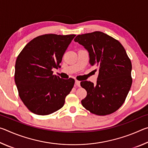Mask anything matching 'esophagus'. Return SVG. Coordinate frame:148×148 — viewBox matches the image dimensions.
<instances>
[{"label": "esophagus", "mask_w": 148, "mask_h": 148, "mask_svg": "<svg viewBox=\"0 0 148 148\" xmlns=\"http://www.w3.org/2000/svg\"><path fill=\"white\" fill-rule=\"evenodd\" d=\"M75 84H76L77 86L79 87L80 86V82L78 81V80H76V81H75Z\"/></svg>", "instance_id": "obj_1"}]
</instances>
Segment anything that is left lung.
I'll return each mask as SVG.
<instances>
[{
    "mask_svg": "<svg viewBox=\"0 0 148 148\" xmlns=\"http://www.w3.org/2000/svg\"><path fill=\"white\" fill-rule=\"evenodd\" d=\"M75 42L89 52V63L99 72L97 85L81 82L87 96L82 101L85 108L97 116H106L117 111L131 89L132 64L122 44L102 32L79 34Z\"/></svg>",
    "mask_w": 148,
    "mask_h": 148,
    "instance_id": "obj_1",
    "label": "left lung"
}]
</instances>
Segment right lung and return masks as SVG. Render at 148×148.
<instances>
[{
	"label": "right lung",
	"mask_w": 148,
	"mask_h": 148,
	"mask_svg": "<svg viewBox=\"0 0 148 148\" xmlns=\"http://www.w3.org/2000/svg\"><path fill=\"white\" fill-rule=\"evenodd\" d=\"M75 34H46L27 44L17 56L15 82L20 99L32 113L46 116L61 109L74 85L53 74Z\"/></svg>",
	"instance_id": "1"
}]
</instances>
